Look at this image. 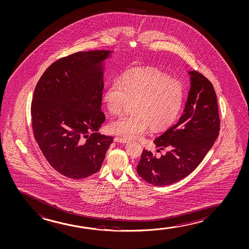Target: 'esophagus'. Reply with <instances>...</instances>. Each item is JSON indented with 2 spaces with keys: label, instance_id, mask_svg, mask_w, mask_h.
<instances>
[{
  "label": "esophagus",
  "instance_id": "esophagus-1",
  "mask_svg": "<svg viewBox=\"0 0 249 249\" xmlns=\"http://www.w3.org/2000/svg\"><path fill=\"white\" fill-rule=\"evenodd\" d=\"M114 140H115V142H121V143H126V142H129V140H128L127 138H119V137H116V138H114Z\"/></svg>",
  "mask_w": 249,
  "mask_h": 249
}]
</instances>
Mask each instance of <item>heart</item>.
Segmentation results:
<instances>
[{
    "label": "heart",
    "instance_id": "b5f03b06",
    "mask_svg": "<svg viewBox=\"0 0 249 249\" xmlns=\"http://www.w3.org/2000/svg\"><path fill=\"white\" fill-rule=\"evenodd\" d=\"M186 95L183 83L157 70L132 71L116 79L105 92L108 111L120 115L133 103L134 114L113 120L112 133L127 138H140L149 127L165 130L178 118Z\"/></svg>",
    "mask_w": 249,
    "mask_h": 249
}]
</instances>
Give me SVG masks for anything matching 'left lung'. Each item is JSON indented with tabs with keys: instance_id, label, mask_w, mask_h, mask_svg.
I'll use <instances>...</instances> for the list:
<instances>
[{
	"instance_id": "obj_1",
	"label": "left lung",
	"mask_w": 249,
	"mask_h": 249,
	"mask_svg": "<svg viewBox=\"0 0 249 249\" xmlns=\"http://www.w3.org/2000/svg\"><path fill=\"white\" fill-rule=\"evenodd\" d=\"M189 74L191 89L184 114L154 141L166 154L158 158L143 149L138 165V175L154 186L171 185L190 175L218 137L220 118L213 85L198 71Z\"/></svg>"
}]
</instances>
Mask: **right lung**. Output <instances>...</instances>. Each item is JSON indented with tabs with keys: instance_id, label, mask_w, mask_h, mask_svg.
I'll list each match as a JSON object with an SVG mask.
<instances>
[{
	"instance_id": "obj_1",
	"label": "right lung",
	"mask_w": 249,
	"mask_h": 249,
	"mask_svg": "<svg viewBox=\"0 0 249 249\" xmlns=\"http://www.w3.org/2000/svg\"><path fill=\"white\" fill-rule=\"evenodd\" d=\"M109 54L79 52L56 60L34 89V138L50 165L68 178L79 179L97 173L113 141L96 132L106 120L100 110L104 89L101 65Z\"/></svg>"
}]
</instances>
